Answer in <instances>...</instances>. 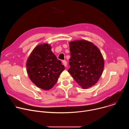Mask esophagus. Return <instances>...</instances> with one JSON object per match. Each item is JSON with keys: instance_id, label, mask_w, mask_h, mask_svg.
Wrapping results in <instances>:
<instances>
[{"instance_id": "esophagus-1", "label": "esophagus", "mask_w": 129, "mask_h": 129, "mask_svg": "<svg viewBox=\"0 0 129 129\" xmlns=\"http://www.w3.org/2000/svg\"><path fill=\"white\" fill-rule=\"evenodd\" d=\"M62 63H63V65H64V66H67V62L65 61V60H64V61H63V62H62Z\"/></svg>"}]
</instances>
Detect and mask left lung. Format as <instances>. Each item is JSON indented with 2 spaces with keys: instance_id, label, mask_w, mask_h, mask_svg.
I'll use <instances>...</instances> for the list:
<instances>
[{
  "instance_id": "obj_1",
  "label": "left lung",
  "mask_w": 129,
  "mask_h": 129,
  "mask_svg": "<svg viewBox=\"0 0 129 129\" xmlns=\"http://www.w3.org/2000/svg\"><path fill=\"white\" fill-rule=\"evenodd\" d=\"M69 49L71 57L68 72L84 89L95 85L104 67L99 49L92 43L83 40L70 42Z\"/></svg>"
}]
</instances>
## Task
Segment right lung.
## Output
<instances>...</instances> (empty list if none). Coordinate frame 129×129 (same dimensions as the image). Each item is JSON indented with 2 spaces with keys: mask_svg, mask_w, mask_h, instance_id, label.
Segmentation results:
<instances>
[{
  "mask_svg": "<svg viewBox=\"0 0 129 129\" xmlns=\"http://www.w3.org/2000/svg\"><path fill=\"white\" fill-rule=\"evenodd\" d=\"M27 71L30 80L37 86L45 90L56 84L64 66L51 51L48 44L36 46L26 63Z\"/></svg>",
  "mask_w": 129,
  "mask_h": 129,
  "instance_id": "add662e5",
  "label": "right lung"
}]
</instances>
